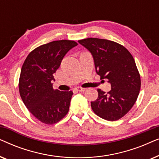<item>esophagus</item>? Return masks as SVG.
I'll return each instance as SVG.
<instances>
[{
    "label": "esophagus",
    "mask_w": 159,
    "mask_h": 159,
    "mask_svg": "<svg viewBox=\"0 0 159 159\" xmlns=\"http://www.w3.org/2000/svg\"><path fill=\"white\" fill-rule=\"evenodd\" d=\"M76 90L79 91V92H83L86 90V88H82V87H77V88H75Z\"/></svg>",
    "instance_id": "obj_1"
}]
</instances>
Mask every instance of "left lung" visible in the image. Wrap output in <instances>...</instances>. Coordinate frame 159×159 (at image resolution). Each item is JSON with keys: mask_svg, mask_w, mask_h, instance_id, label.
Here are the masks:
<instances>
[{"mask_svg": "<svg viewBox=\"0 0 159 159\" xmlns=\"http://www.w3.org/2000/svg\"><path fill=\"white\" fill-rule=\"evenodd\" d=\"M94 59L95 71L111 86L109 92L98 89V97L91 102L97 116L108 121L121 119L135 103L140 90V76L129 51L114 41L99 38L78 40Z\"/></svg>", "mask_w": 159, "mask_h": 159, "instance_id": "left-lung-1", "label": "left lung"}]
</instances>
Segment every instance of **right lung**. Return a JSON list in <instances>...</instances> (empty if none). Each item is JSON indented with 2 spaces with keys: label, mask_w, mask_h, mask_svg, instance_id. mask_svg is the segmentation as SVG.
<instances>
[{
  "label": "right lung",
  "mask_w": 159,
  "mask_h": 159,
  "mask_svg": "<svg viewBox=\"0 0 159 159\" xmlns=\"http://www.w3.org/2000/svg\"><path fill=\"white\" fill-rule=\"evenodd\" d=\"M77 43L56 40L30 52L21 69L19 82L20 96L33 116L46 125H53L69 111L72 91L54 90L53 74L67 52Z\"/></svg>",
  "instance_id": "obj_1"
}]
</instances>
